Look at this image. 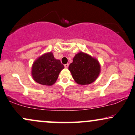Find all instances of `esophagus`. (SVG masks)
I'll list each match as a JSON object with an SVG mask.
<instances>
[{"instance_id": "obj_1", "label": "esophagus", "mask_w": 135, "mask_h": 135, "mask_svg": "<svg viewBox=\"0 0 135 135\" xmlns=\"http://www.w3.org/2000/svg\"><path fill=\"white\" fill-rule=\"evenodd\" d=\"M69 64H65V65H64L65 68H68V67H69Z\"/></svg>"}]
</instances>
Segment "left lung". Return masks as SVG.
<instances>
[{
  "instance_id": "1",
  "label": "left lung",
  "mask_w": 135,
  "mask_h": 135,
  "mask_svg": "<svg viewBox=\"0 0 135 135\" xmlns=\"http://www.w3.org/2000/svg\"><path fill=\"white\" fill-rule=\"evenodd\" d=\"M69 70L76 83L86 85L92 83L98 78L100 71V65L96 59L80 52L75 55Z\"/></svg>"
}]
</instances>
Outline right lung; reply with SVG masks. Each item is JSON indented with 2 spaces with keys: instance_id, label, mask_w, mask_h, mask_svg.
<instances>
[{
  "instance_id": "1",
  "label": "right lung",
  "mask_w": 135,
  "mask_h": 135,
  "mask_svg": "<svg viewBox=\"0 0 135 135\" xmlns=\"http://www.w3.org/2000/svg\"><path fill=\"white\" fill-rule=\"evenodd\" d=\"M64 66L55 59L53 53H46L38 57L32 66L31 75L37 83L46 86L54 84Z\"/></svg>"
}]
</instances>
